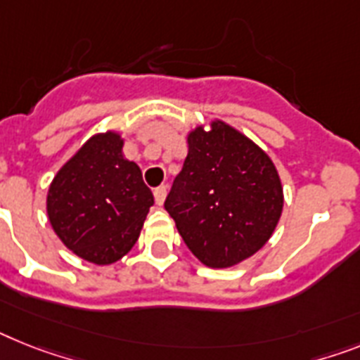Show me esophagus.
<instances>
[{
  "label": "esophagus",
  "mask_w": 360,
  "mask_h": 360,
  "mask_svg": "<svg viewBox=\"0 0 360 360\" xmlns=\"http://www.w3.org/2000/svg\"><path fill=\"white\" fill-rule=\"evenodd\" d=\"M166 192H168V186H166V185L157 186V188L153 190V198H155V203H157V205H162V203H165Z\"/></svg>",
  "instance_id": "obj_1"
}]
</instances>
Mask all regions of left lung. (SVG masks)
Masks as SVG:
<instances>
[{
	"instance_id": "8db88e82",
	"label": "left lung",
	"mask_w": 360,
	"mask_h": 360,
	"mask_svg": "<svg viewBox=\"0 0 360 360\" xmlns=\"http://www.w3.org/2000/svg\"><path fill=\"white\" fill-rule=\"evenodd\" d=\"M283 207L273 161L225 122L188 135V155L165 208L192 255L214 269L231 267L265 245Z\"/></svg>"
}]
</instances>
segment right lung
Instances as JSON below:
<instances>
[{
	"label": "right lung",
	"instance_id": "add662e5",
	"mask_svg": "<svg viewBox=\"0 0 360 360\" xmlns=\"http://www.w3.org/2000/svg\"><path fill=\"white\" fill-rule=\"evenodd\" d=\"M153 205L117 134L95 135L51 183L47 214L63 245L96 265L113 264L135 245Z\"/></svg>",
	"mask_w": 360,
	"mask_h": 360
}]
</instances>
